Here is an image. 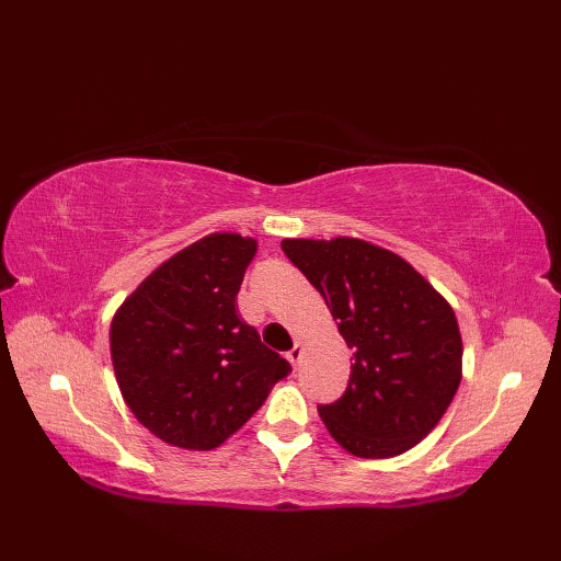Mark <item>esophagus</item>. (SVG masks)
Listing matches in <instances>:
<instances>
[{"label": "esophagus", "mask_w": 561, "mask_h": 561, "mask_svg": "<svg viewBox=\"0 0 561 561\" xmlns=\"http://www.w3.org/2000/svg\"><path fill=\"white\" fill-rule=\"evenodd\" d=\"M287 359L291 362V366H294V368L301 364V359H304V344H301V342H296L294 347L287 352Z\"/></svg>", "instance_id": "34e87169"}]
</instances>
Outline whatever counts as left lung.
Returning a JSON list of instances; mask_svg holds the SVG:
<instances>
[{
	"instance_id": "obj_1",
	"label": "left lung",
	"mask_w": 561,
	"mask_h": 561,
	"mask_svg": "<svg viewBox=\"0 0 561 561\" xmlns=\"http://www.w3.org/2000/svg\"><path fill=\"white\" fill-rule=\"evenodd\" d=\"M282 250L323 296L352 350L347 390L318 408L330 436L356 458L414 448L462 378L450 304L408 260L362 238H284Z\"/></svg>"
}]
</instances>
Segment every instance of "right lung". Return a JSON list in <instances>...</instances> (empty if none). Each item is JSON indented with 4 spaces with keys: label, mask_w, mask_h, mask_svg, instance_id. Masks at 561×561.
Wrapping results in <instances>:
<instances>
[{
    "label": "right lung",
    "mask_w": 561,
    "mask_h": 561,
    "mask_svg": "<svg viewBox=\"0 0 561 561\" xmlns=\"http://www.w3.org/2000/svg\"><path fill=\"white\" fill-rule=\"evenodd\" d=\"M257 241L209 233L178 250L117 308L111 359L139 424L187 450H211L291 374L236 308Z\"/></svg>",
    "instance_id": "add662e5"
}]
</instances>
